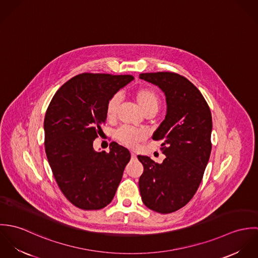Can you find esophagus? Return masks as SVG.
<instances>
[{"label":"esophagus","mask_w":258,"mask_h":258,"mask_svg":"<svg viewBox=\"0 0 258 258\" xmlns=\"http://www.w3.org/2000/svg\"><path fill=\"white\" fill-rule=\"evenodd\" d=\"M131 157H132L133 159H135V158H136V153H135L134 151H132V152H131Z\"/></svg>","instance_id":"obj_1"}]
</instances>
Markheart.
<instances>
[{
	"label": "heart",
	"instance_id": "1",
	"mask_svg": "<svg viewBox=\"0 0 258 258\" xmlns=\"http://www.w3.org/2000/svg\"><path fill=\"white\" fill-rule=\"evenodd\" d=\"M134 97L144 113L153 111L157 112L160 106V97L156 91L150 88H140L134 92ZM120 103V96L115 94L107 102L106 115L108 118H112L115 114ZM146 132L142 129H136L132 127H122L117 131V138L126 146L134 147L139 142L146 138Z\"/></svg>",
	"mask_w": 258,
	"mask_h": 258
}]
</instances>
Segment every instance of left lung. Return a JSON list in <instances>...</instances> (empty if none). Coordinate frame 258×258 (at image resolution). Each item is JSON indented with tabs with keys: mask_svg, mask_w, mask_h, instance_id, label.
<instances>
[{
	"mask_svg": "<svg viewBox=\"0 0 258 258\" xmlns=\"http://www.w3.org/2000/svg\"><path fill=\"white\" fill-rule=\"evenodd\" d=\"M166 96L165 119L153 134L161 141L163 163L138 156L144 167L139 188L144 205L160 214L185 206L196 194L210 160L213 120L200 90L184 76L174 73L141 74Z\"/></svg>",
	"mask_w": 258,
	"mask_h": 258,
	"instance_id": "1",
	"label": "left lung"
}]
</instances>
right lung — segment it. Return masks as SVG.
<instances>
[{
    "label": "right lung",
    "instance_id": "1",
    "mask_svg": "<svg viewBox=\"0 0 258 258\" xmlns=\"http://www.w3.org/2000/svg\"><path fill=\"white\" fill-rule=\"evenodd\" d=\"M132 75L82 74L66 82L44 116V149L54 179L75 207L91 211L109 205L130 161L128 149L112 142L109 153L93 141L105 123L111 97Z\"/></svg>",
    "mask_w": 258,
    "mask_h": 258
}]
</instances>
